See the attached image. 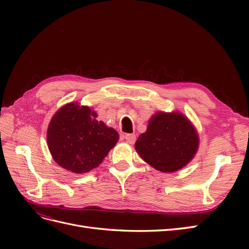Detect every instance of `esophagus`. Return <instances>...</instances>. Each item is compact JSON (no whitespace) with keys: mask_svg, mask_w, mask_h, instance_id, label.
<instances>
[{"mask_svg":"<svg viewBox=\"0 0 249 249\" xmlns=\"http://www.w3.org/2000/svg\"><path fill=\"white\" fill-rule=\"evenodd\" d=\"M124 139L127 143H130V144H134L135 141H136V135H135V134H126V135H124Z\"/></svg>","mask_w":249,"mask_h":249,"instance_id":"34e87169","label":"esophagus"}]
</instances>
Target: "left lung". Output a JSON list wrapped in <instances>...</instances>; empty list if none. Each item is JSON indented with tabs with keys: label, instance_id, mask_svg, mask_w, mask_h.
I'll return each mask as SVG.
<instances>
[{
	"label": "left lung",
	"instance_id": "obj_1",
	"mask_svg": "<svg viewBox=\"0 0 249 249\" xmlns=\"http://www.w3.org/2000/svg\"><path fill=\"white\" fill-rule=\"evenodd\" d=\"M198 145L197 131L183 113L158 111L138 137L135 149L155 169L175 172L193 159Z\"/></svg>",
	"mask_w": 249,
	"mask_h": 249
}]
</instances>
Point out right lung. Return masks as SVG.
<instances>
[{
    "instance_id": "add662e5",
    "label": "right lung",
    "mask_w": 249,
    "mask_h": 249,
    "mask_svg": "<svg viewBox=\"0 0 249 249\" xmlns=\"http://www.w3.org/2000/svg\"><path fill=\"white\" fill-rule=\"evenodd\" d=\"M93 108L71 102L60 108L48 126L50 153L62 168L85 173L99 166L119 139L118 133L97 120Z\"/></svg>"
}]
</instances>
